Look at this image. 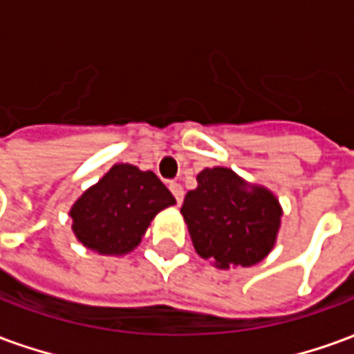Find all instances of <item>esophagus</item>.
<instances>
[{"label":"esophagus","mask_w":354,"mask_h":354,"mask_svg":"<svg viewBox=\"0 0 354 354\" xmlns=\"http://www.w3.org/2000/svg\"><path fill=\"white\" fill-rule=\"evenodd\" d=\"M170 192H172V195H174V199H176V203L180 205L182 201H184V187L180 184H176V182H172V184L169 185Z\"/></svg>","instance_id":"obj_1"}]
</instances>
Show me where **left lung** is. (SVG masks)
I'll return each instance as SVG.
<instances>
[{
  "label": "left lung",
  "instance_id": "obj_1",
  "mask_svg": "<svg viewBox=\"0 0 354 354\" xmlns=\"http://www.w3.org/2000/svg\"><path fill=\"white\" fill-rule=\"evenodd\" d=\"M197 189L187 192L182 214L199 256L218 267H250L271 252L281 225V207L271 192L250 189L230 169H205Z\"/></svg>",
  "mask_w": 354,
  "mask_h": 354
}]
</instances>
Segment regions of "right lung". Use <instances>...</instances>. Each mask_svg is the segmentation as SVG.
<instances>
[{"label": "right lung", "mask_w": 354, "mask_h": 354, "mask_svg": "<svg viewBox=\"0 0 354 354\" xmlns=\"http://www.w3.org/2000/svg\"><path fill=\"white\" fill-rule=\"evenodd\" d=\"M174 203L172 193L151 170L115 165L73 205L72 230L94 252H131L155 214Z\"/></svg>", "instance_id": "obj_1"}]
</instances>
